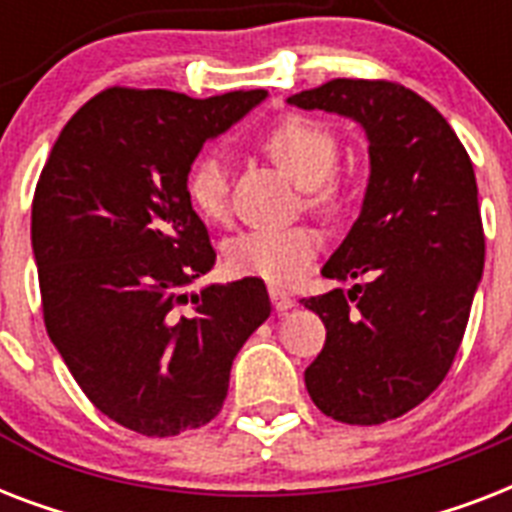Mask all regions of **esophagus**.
<instances>
[{
	"label": "esophagus",
	"instance_id": "1",
	"mask_svg": "<svg viewBox=\"0 0 512 512\" xmlns=\"http://www.w3.org/2000/svg\"><path fill=\"white\" fill-rule=\"evenodd\" d=\"M268 295H271L273 308H276L279 313H287V311H292V308H295V300H292V297H289L284 289L271 287V289H268Z\"/></svg>",
	"mask_w": 512,
	"mask_h": 512
}]
</instances>
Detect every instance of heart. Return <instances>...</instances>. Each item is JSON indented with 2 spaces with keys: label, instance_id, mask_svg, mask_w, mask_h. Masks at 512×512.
Listing matches in <instances>:
<instances>
[{
  "label": "heart",
  "instance_id": "b5f03b06",
  "mask_svg": "<svg viewBox=\"0 0 512 512\" xmlns=\"http://www.w3.org/2000/svg\"><path fill=\"white\" fill-rule=\"evenodd\" d=\"M263 151L289 180L305 191L313 212L335 217L348 204V185L335 175L340 143L327 124L305 116H287L263 138ZM188 199L207 220L228 215V175L217 156H204L188 175ZM319 233L308 225L281 231H247L233 236L223 249L225 268L233 276L260 279L287 287L303 279L319 255Z\"/></svg>",
  "mask_w": 512,
  "mask_h": 512
}]
</instances>
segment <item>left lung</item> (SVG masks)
I'll return each mask as SVG.
<instances>
[{"instance_id": "1", "label": "left lung", "mask_w": 512, "mask_h": 512, "mask_svg": "<svg viewBox=\"0 0 512 512\" xmlns=\"http://www.w3.org/2000/svg\"><path fill=\"white\" fill-rule=\"evenodd\" d=\"M287 103L345 116L369 143L358 220L321 268L369 281L303 300L327 327L305 388L337 422L396 420L441 385L468 327L484 273L473 162L444 116L401 84L332 79Z\"/></svg>"}]
</instances>
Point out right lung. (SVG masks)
I'll return each instance as SVG.
<instances>
[{
    "instance_id": "1",
    "label": "right lung",
    "mask_w": 512,
    "mask_h": 512,
    "mask_svg": "<svg viewBox=\"0 0 512 512\" xmlns=\"http://www.w3.org/2000/svg\"><path fill=\"white\" fill-rule=\"evenodd\" d=\"M265 98L100 92L68 119L36 183L31 247L47 335L84 396L143 436L207 425L233 358L271 316L260 279L191 292L215 249L188 199L201 146Z\"/></svg>"
}]
</instances>
